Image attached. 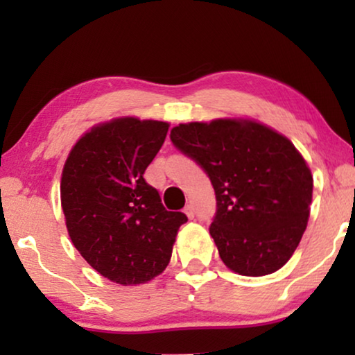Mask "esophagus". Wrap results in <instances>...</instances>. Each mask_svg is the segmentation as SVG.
I'll list each match as a JSON object with an SVG mask.
<instances>
[{
  "label": "esophagus",
  "mask_w": 355,
  "mask_h": 355,
  "mask_svg": "<svg viewBox=\"0 0 355 355\" xmlns=\"http://www.w3.org/2000/svg\"><path fill=\"white\" fill-rule=\"evenodd\" d=\"M184 213H186L189 220H192V218L196 216V211H193V207L192 205H186V208H184Z\"/></svg>",
  "instance_id": "1"
}]
</instances>
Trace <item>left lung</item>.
Wrapping results in <instances>:
<instances>
[{
    "mask_svg": "<svg viewBox=\"0 0 355 355\" xmlns=\"http://www.w3.org/2000/svg\"><path fill=\"white\" fill-rule=\"evenodd\" d=\"M171 142L210 178V234L227 268L244 276L279 270L297 249L312 203V173L289 139L249 119L179 124Z\"/></svg>",
    "mask_w": 355,
    "mask_h": 355,
    "instance_id": "8db88e82",
    "label": "left lung"
}]
</instances>
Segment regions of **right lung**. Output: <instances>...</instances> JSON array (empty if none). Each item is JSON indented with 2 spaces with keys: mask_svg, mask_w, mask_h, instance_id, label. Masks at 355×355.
Masks as SVG:
<instances>
[{
  "mask_svg": "<svg viewBox=\"0 0 355 355\" xmlns=\"http://www.w3.org/2000/svg\"><path fill=\"white\" fill-rule=\"evenodd\" d=\"M168 123L118 118L95 125L67 157L61 207L72 244L113 283L142 284L171 259L181 211H168L144 179L168 134Z\"/></svg>",
  "mask_w": 355,
  "mask_h": 355,
  "instance_id": "obj_1",
  "label": "right lung"
}]
</instances>
